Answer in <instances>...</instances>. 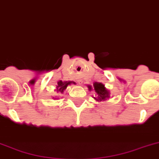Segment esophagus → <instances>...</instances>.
I'll return each instance as SVG.
<instances>
[{"label": "esophagus", "mask_w": 159, "mask_h": 159, "mask_svg": "<svg viewBox=\"0 0 159 159\" xmlns=\"http://www.w3.org/2000/svg\"><path fill=\"white\" fill-rule=\"evenodd\" d=\"M78 83H79V84H82V81H81V80H78Z\"/></svg>", "instance_id": "esophagus-1"}]
</instances>
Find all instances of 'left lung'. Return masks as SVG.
<instances>
[{"instance_id": "left-lung-1", "label": "left lung", "mask_w": 159, "mask_h": 159, "mask_svg": "<svg viewBox=\"0 0 159 159\" xmlns=\"http://www.w3.org/2000/svg\"><path fill=\"white\" fill-rule=\"evenodd\" d=\"M94 89L96 93H97V98H95L97 100H105L108 97V93L106 89L104 88V85L102 84L101 83H95L94 84ZM91 87H89V89Z\"/></svg>"}]
</instances>
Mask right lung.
<instances>
[{"instance_id":"obj_1","label":"right lung","mask_w":159,"mask_h":159,"mask_svg":"<svg viewBox=\"0 0 159 159\" xmlns=\"http://www.w3.org/2000/svg\"><path fill=\"white\" fill-rule=\"evenodd\" d=\"M72 82H63V81H59L58 82V86H57V89H58V92H61V93H63V91L66 89V87L68 86L69 84H70ZM73 84H75L73 82Z\"/></svg>"}]
</instances>
